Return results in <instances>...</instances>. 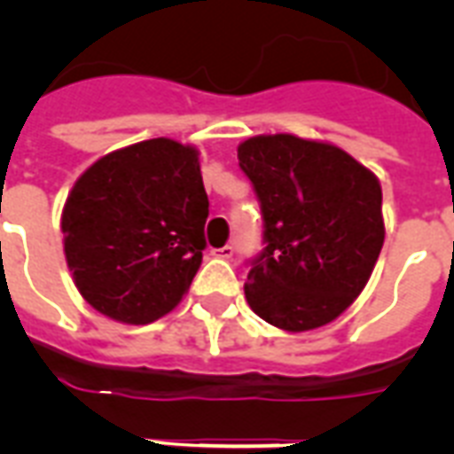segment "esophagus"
I'll use <instances>...</instances> for the list:
<instances>
[{"label": "esophagus", "mask_w": 454, "mask_h": 454, "mask_svg": "<svg viewBox=\"0 0 454 454\" xmlns=\"http://www.w3.org/2000/svg\"><path fill=\"white\" fill-rule=\"evenodd\" d=\"M212 256H216V259H231V256H233V247H231V245H223V247L219 249H212Z\"/></svg>", "instance_id": "obj_1"}]
</instances>
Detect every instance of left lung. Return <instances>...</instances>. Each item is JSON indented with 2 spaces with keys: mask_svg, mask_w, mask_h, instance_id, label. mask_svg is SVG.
<instances>
[{
  "mask_svg": "<svg viewBox=\"0 0 454 454\" xmlns=\"http://www.w3.org/2000/svg\"><path fill=\"white\" fill-rule=\"evenodd\" d=\"M266 223L245 283L249 309L278 330L337 320L365 290L384 245L381 185L339 145L259 134L238 145Z\"/></svg>",
  "mask_w": 454,
  "mask_h": 454,
  "instance_id": "1",
  "label": "left lung"
}]
</instances>
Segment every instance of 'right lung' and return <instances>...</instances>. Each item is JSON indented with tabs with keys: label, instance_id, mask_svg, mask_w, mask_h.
I'll list each match as a JSON object with an SVG mask.
<instances>
[{
	"label": "right lung",
	"instance_id": "right-lung-1",
	"mask_svg": "<svg viewBox=\"0 0 454 454\" xmlns=\"http://www.w3.org/2000/svg\"><path fill=\"white\" fill-rule=\"evenodd\" d=\"M207 214L195 145L160 137L98 157L60 214L82 299L124 325L169 313L202 263Z\"/></svg>",
	"mask_w": 454,
	"mask_h": 454
}]
</instances>
